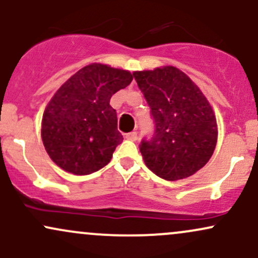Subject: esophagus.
Instances as JSON below:
<instances>
[{
  "label": "esophagus",
  "instance_id": "esophagus-1",
  "mask_svg": "<svg viewBox=\"0 0 258 258\" xmlns=\"http://www.w3.org/2000/svg\"><path fill=\"white\" fill-rule=\"evenodd\" d=\"M137 138H138L137 132H130L126 135V139H128V141L135 142V141H137Z\"/></svg>",
  "mask_w": 258,
  "mask_h": 258
}]
</instances>
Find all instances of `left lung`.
Returning a JSON list of instances; mask_svg holds the SVG:
<instances>
[{
  "instance_id": "1",
  "label": "left lung",
  "mask_w": 258,
  "mask_h": 258,
  "mask_svg": "<svg viewBox=\"0 0 258 258\" xmlns=\"http://www.w3.org/2000/svg\"><path fill=\"white\" fill-rule=\"evenodd\" d=\"M152 109L155 132L139 146L150 171L166 180L183 179L207 164L217 143V122L209 100L174 67L133 73Z\"/></svg>"
}]
</instances>
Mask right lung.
I'll use <instances>...</instances> for the list:
<instances>
[{"label":"right lung","mask_w":258,"mask_h":258,"mask_svg":"<svg viewBox=\"0 0 258 258\" xmlns=\"http://www.w3.org/2000/svg\"><path fill=\"white\" fill-rule=\"evenodd\" d=\"M132 74L108 65H86L55 92L44 109L41 137L46 152L67 172L90 174L110 162L121 142L111 96Z\"/></svg>","instance_id":"1"}]
</instances>
